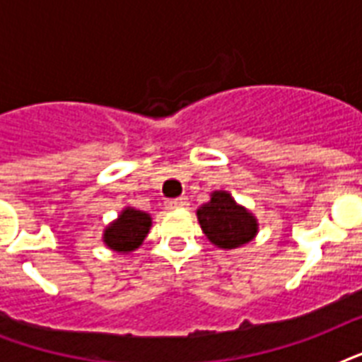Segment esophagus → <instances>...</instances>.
Returning a JSON list of instances; mask_svg holds the SVG:
<instances>
[{
  "instance_id": "obj_1",
  "label": "esophagus",
  "mask_w": 362,
  "mask_h": 362,
  "mask_svg": "<svg viewBox=\"0 0 362 362\" xmlns=\"http://www.w3.org/2000/svg\"><path fill=\"white\" fill-rule=\"evenodd\" d=\"M187 206V197H178V199H170L167 201V209L175 210V209H184Z\"/></svg>"
}]
</instances>
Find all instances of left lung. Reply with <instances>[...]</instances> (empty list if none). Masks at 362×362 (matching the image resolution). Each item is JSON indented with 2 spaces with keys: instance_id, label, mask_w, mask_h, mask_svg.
Segmentation results:
<instances>
[{
  "instance_id": "1",
  "label": "left lung",
  "mask_w": 362,
  "mask_h": 362,
  "mask_svg": "<svg viewBox=\"0 0 362 362\" xmlns=\"http://www.w3.org/2000/svg\"><path fill=\"white\" fill-rule=\"evenodd\" d=\"M197 220L206 238L223 250L247 244L259 231L255 216L227 192L212 193L209 203L197 210Z\"/></svg>"
}]
</instances>
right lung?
<instances>
[{"instance_id":"add662e5","label":"right lung","mask_w":362,"mask_h":362,"mask_svg":"<svg viewBox=\"0 0 362 362\" xmlns=\"http://www.w3.org/2000/svg\"><path fill=\"white\" fill-rule=\"evenodd\" d=\"M152 227V218L146 212L136 209H124L118 220L110 223L103 233V242L110 250L120 253H129L141 246Z\"/></svg>"}]
</instances>
